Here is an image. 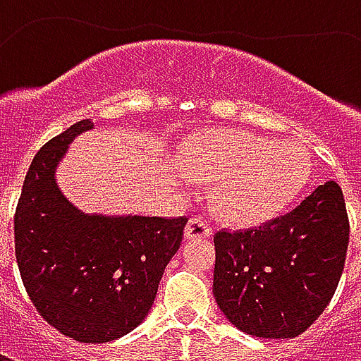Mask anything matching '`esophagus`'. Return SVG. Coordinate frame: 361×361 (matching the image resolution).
<instances>
[{"instance_id":"obj_1","label":"esophagus","mask_w":361,"mask_h":361,"mask_svg":"<svg viewBox=\"0 0 361 361\" xmlns=\"http://www.w3.org/2000/svg\"><path fill=\"white\" fill-rule=\"evenodd\" d=\"M212 228L207 224L203 219H189L185 224V238L188 240H203V238H211Z\"/></svg>"}]
</instances>
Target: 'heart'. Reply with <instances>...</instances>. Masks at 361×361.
I'll list each match as a JSON object with an SVG mask.
<instances>
[{
	"mask_svg": "<svg viewBox=\"0 0 361 361\" xmlns=\"http://www.w3.org/2000/svg\"><path fill=\"white\" fill-rule=\"evenodd\" d=\"M189 172L219 181L216 209L232 224H263L300 195L310 180L311 160L303 145L272 141L242 129H212L183 149Z\"/></svg>",
	"mask_w": 361,
	"mask_h": 361,
	"instance_id": "obj_1",
	"label": "heart"
}]
</instances>
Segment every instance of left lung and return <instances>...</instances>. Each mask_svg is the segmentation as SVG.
<instances>
[{
    "instance_id": "1",
    "label": "left lung",
    "mask_w": 361,
    "mask_h": 361,
    "mask_svg": "<svg viewBox=\"0 0 361 361\" xmlns=\"http://www.w3.org/2000/svg\"><path fill=\"white\" fill-rule=\"evenodd\" d=\"M350 224L333 180L280 219L214 235L212 294L242 333L294 338L323 313L338 286Z\"/></svg>"
}]
</instances>
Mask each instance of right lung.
<instances>
[{
	"mask_svg": "<svg viewBox=\"0 0 361 361\" xmlns=\"http://www.w3.org/2000/svg\"><path fill=\"white\" fill-rule=\"evenodd\" d=\"M81 119L36 152L15 212V255L30 302L54 329L89 344L116 341L149 315L188 219L87 214L56 180Z\"/></svg>",
	"mask_w": 361,
	"mask_h": 361,
	"instance_id": "add662e5",
	"label": "right lung"
}]
</instances>
